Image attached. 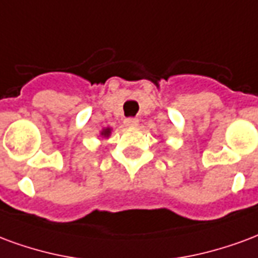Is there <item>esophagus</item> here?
I'll return each mask as SVG.
<instances>
[{
    "label": "esophagus",
    "mask_w": 258,
    "mask_h": 258,
    "mask_svg": "<svg viewBox=\"0 0 258 258\" xmlns=\"http://www.w3.org/2000/svg\"><path fill=\"white\" fill-rule=\"evenodd\" d=\"M125 125L131 127L137 126V125H139V119H137V118H126V119H125Z\"/></svg>",
    "instance_id": "34e87169"
}]
</instances>
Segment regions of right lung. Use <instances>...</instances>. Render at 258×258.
Segmentation results:
<instances>
[{
  "mask_svg": "<svg viewBox=\"0 0 258 258\" xmlns=\"http://www.w3.org/2000/svg\"><path fill=\"white\" fill-rule=\"evenodd\" d=\"M110 129H108V127H107V129H104V131L101 132V135H103V136H108V135H110Z\"/></svg>",
  "mask_w": 258,
  "mask_h": 258,
  "instance_id": "1",
  "label": "right lung"
}]
</instances>
